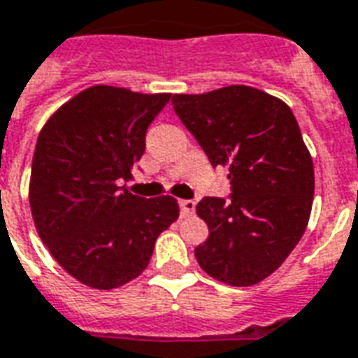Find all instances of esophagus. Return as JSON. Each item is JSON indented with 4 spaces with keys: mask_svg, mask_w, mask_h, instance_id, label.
Wrapping results in <instances>:
<instances>
[{
    "mask_svg": "<svg viewBox=\"0 0 358 358\" xmlns=\"http://www.w3.org/2000/svg\"><path fill=\"white\" fill-rule=\"evenodd\" d=\"M178 205H180V214H182V216H189V214H193V210H195V203L189 199H180Z\"/></svg>",
    "mask_w": 358,
    "mask_h": 358,
    "instance_id": "1",
    "label": "esophagus"
}]
</instances>
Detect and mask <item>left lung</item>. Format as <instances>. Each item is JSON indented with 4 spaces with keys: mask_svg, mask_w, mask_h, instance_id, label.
<instances>
[{
    "mask_svg": "<svg viewBox=\"0 0 358 358\" xmlns=\"http://www.w3.org/2000/svg\"><path fill=\"white\" fill-rule=\"evenodd\" d=\"M174 112L213 166H226L229 199L205 197L197 214L208 239L195 248L203 271L250 287L287 260L313 205V161L282 100L246 85L174 94Z\"/></svg>",
    "mask_w": 358,
    "mask_h": 358,
    "instance_id": "8db88e82",
    "label": "left lung"
}]
</instances>
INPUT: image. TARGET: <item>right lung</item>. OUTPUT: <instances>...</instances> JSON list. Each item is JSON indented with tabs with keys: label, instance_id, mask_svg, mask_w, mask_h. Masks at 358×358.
<instances>
[{
	"label": "right lung",
	"instance_id": "1",
	"mask_svg": "<svg viewBox=\"0 0 358 358\" xmlns=\"http://www.w3.org/2000/svg\"><path fill=\"white\" fill-rule=\"evenodd\" d=\"M171 100L121 87H89L60 106L38 136L30 208L55 260L87 287L136 279L159 233L178 218L171 195L138 197L123 186L145 150V131Z\"/></svg>",
	"mask_w": 358,
	"mask_h": 358
}]
</instances>
